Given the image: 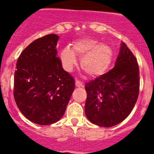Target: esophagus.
<instances>
[{"label":"esophagus","instance_id":"obj_1","mask_svg":"<svg viewBox=\"0 0 154 154\" xmlns=\"http://www.w3.org/2000/svg\"><path fill=\"white\" fill-rule=\"evenodd\" d=\"M75 86L76 87H84L83 83H82L79 80H75Z\"/></svg>","mask_w":154,"mask_h":154}]
</instances>
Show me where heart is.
I'll use <instances>...</instances> for the list:
<instances>
[{
	"mask_svg": "<svg viewBox=\"0 0 154 154\" xmlns=\"http://www.w3.org/2000/svg\"><path fill=\"white\" fill-rule=\"evenodd\" d=\"M76 56L82 58L81 67L92 77H99L106 73L113 60V51L106 44H101L93 38L79 39L72 48H65L60 52L62 66L72 72L77 65Z\"/></svg>",
	"mask_w": 154,
	"mask_h": 154,
	"instance_id": "obj_1",
	"label": "heart"
}]
</instances>
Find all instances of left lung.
Wrapping results in <instances>:
<instances>
[{
  "mask_svg": "<svg viewBox=\"0 0 154 154\" xmlns=\"http://www.w3.org/2000/svg\"><path fill=\"white\" fill-rule=\"evenodd\" d=\"M86 117L91 123L111 127L123 122L137 103L140 91L138 63L124 42L114 68L85 84Z\"/></svg>",
  "mask_w": 154,
  "mask_h": 154,
  "instance_id": "left-lung-1",
  "label": "left lung"
}]
</instances>
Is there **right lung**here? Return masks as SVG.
<instances>
[{
	"mask_svg": "<svg viewBox=\"0 0 154 154\" xmlns=\"http://www.w3.org/2000/svg\"><path fill=\"white\" fill-rule=\"evenodd\" d=\"M58 35L36 39L16 64L14 97L21 113L32 123L50 125L63 116L75 89L74 79L57 57Z\"/></svg>",
	"mask_w": 154,
	"mask_h": 154,
	"instance_id": "1",
	"label": "right lung"
}]
</instances>
